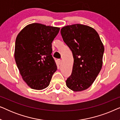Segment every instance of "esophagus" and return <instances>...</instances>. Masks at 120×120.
Instances as JSON below:
<instances>
[{"label": "esophagus", "instance_id": "34e87169", "mask_svg": "<svg viewBox=\"0 0 120 120\" xmlns=\"http://www.w3.org/2000/svg\"><path fill=\"white\" fill-rule=\"evenodd\" d=\"M61 62H62V60H57V63H58V64H60Z\"/></svg>", "mask_w": 120, "mask_h": 120}]
</instances>
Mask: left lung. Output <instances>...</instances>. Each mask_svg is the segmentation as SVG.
<instances>
[{
  "mask_svg": "<svg viewBox=\"0 0 120 120\" xmlns=\"http://www.w3.org/2000/svg\"><path fill=\"white\" fill-rule=\"evenodd\" d=\"M60 33L74 58L73 70L66 80L67 86L75 92L87 89L102 67L104 47L101 38L94 29L81 24L63 27Z\"/></svg>",
  "mask_w": 120,
  "mask_h": 120,
  "instance_id": "obj_1",
  "label": "left lung"
}]
</instances>
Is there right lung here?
Segmentation results:
<instances>
[{
	"instance_id": "obj_1",
	"label": "right lung",
	"mask_w": 120,
	"mask_h": 120,
	"mask_svg": "<svg viewBox=\"0 0 120 120\" xmlns=\"http://www.w3.org/2000/svg\"><path fill=\"white\" fill-rule=\"evenodd\" d=\"M60 29L35 23L26 26L17 36L15 59L23 80L31 88H46L57 69L51 55L52 42Z\"/></svg>"
}]
</instances>
